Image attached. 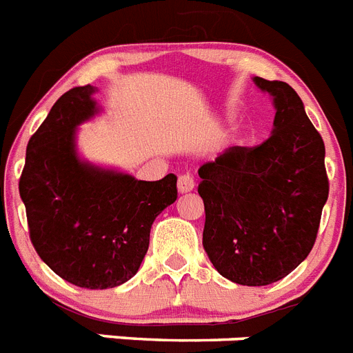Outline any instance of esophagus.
I'll use <instances>...</instances> for the list:
<instances>
[{
	"label": "esophagus",
	"mask_w": 353,
	"mask_h": 353,
	"mask_svg": "<svg viewBox=\"0 0 353 353\" xmlns=\"http://www.w3.org/2000/svg\"><path fill=\"white\" fill-rule=\"evenodd\" d=\"M176 185H179V192H191L192 189H194V179H192V174H189V173H183V174H180L179 176V183H176Z\"/></svg>",
	"instance_id": "34e87169"
}]
</instances>
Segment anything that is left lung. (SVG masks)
<instances>
[{
	"label": "left lung",
	"mask_w": 353,
	"mask_h": 353,
	"mask_svg": "<svg viewBox=\"0 0 353 353\" xmlns=\"http://www.w3.org/2000/svg\"><path fill=\"white\" fill-rule=\"evenodd\" d=\"M275 105L273 132L254 148L232 146L198 170L205 205L203 248L219 275L268 285L314 246L328 198L325 144L285 82L254 78Z\"/></svg>",
	"instance_id": "left-lung-1"
}]
</instances>
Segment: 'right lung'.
Here are the masks:
<instances>
[{
	"mask_svg": "<svg viewBox=\"0 0 353 353\" xmlns=\"http://www.w3.org/2000/svg\"><path fill=\"white\" fill-rule=\"evenodd\" d=\"M94 92L74 87L57 99L28 141L19 194L39 257L78 288L107 289L137 273L176 176L144 182L78 157L77 126L99 112Z\"/></svg>",
	"mask_w": 353,
	"mask_h": 353,
	"instance_id": "1",
	"label": "right lung"
}]
</instances>
